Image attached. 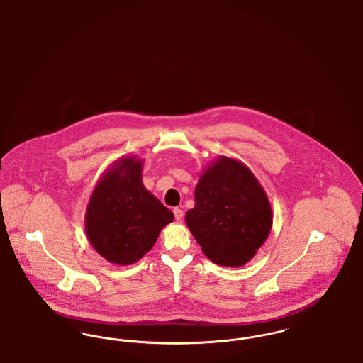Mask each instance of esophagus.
<instances>
[{
	"label": "esophagus",
	"instance_id": "1",
	"mask_svg": "<svg viewBox=\"0 0 363 363\" xmlns=\"http://www.w3.org/2000/svg\"><path fill=\"white\" fill-rule=\"evenodd\" d=\"M174 216H175V220L177 222H181L182 218H184V211L179 209V208H174Z\"/></svg>",
	"mask_w": 363,
	"mask_h": 363
}]
</instances>
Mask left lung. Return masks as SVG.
I'll list each match as a JSON object with an SVG mask.
<instances>
[{
  "mask_svg": "<svg viewBox=\"0 0 363 363\" xmlns=\"http://www.w3.org/2000/svg\"><path fill=\"white\" fill-rule=\"evenodd\" d=\"M185 220L208 259L238 268L267 241L274 212L250 169L238 159L220 155L200 174L194 208Z\"/></svg>",
  "mask_w": 363,
  "mask_h": 363,
  "instance_id": "8db88e82",
  "label": "left lung"
}]
</instances>
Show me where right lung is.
Returning a JSON list of instances; mask_svg holds the SVG:
<instances>
[{
  "instance_id": "1",
  "label": "right lung",
  "mask_w": 363,
  "mask_h": 363,
  "mask_svg": "<svg viewBox=\"0 0 363 363\" xmlns=\"http://www.w3.org/2000/svg\"><path fill=\"white\" fill-rule=\"evenodd\" d=\"M143 159L122 156L104 172L86 209V238L116 265L138 262L152 249L174 213L143 184Z\"/></svg>"
}]
</instances>
